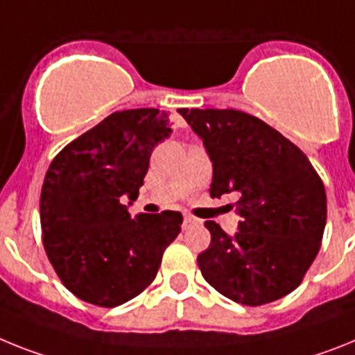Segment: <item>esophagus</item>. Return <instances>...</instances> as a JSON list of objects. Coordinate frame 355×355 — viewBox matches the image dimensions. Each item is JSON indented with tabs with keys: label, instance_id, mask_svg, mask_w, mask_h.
<instances>
[{
	"label": "esophagus",
	"instance_id": "34e87169",
	"mask_svg": "<svg viewBox=\"0 0 355 355\" xmlns=\"http://www.w3.org/2000/svg\"><path fill=\"white\" fill-rule=\"evenodd\" d=\"M198 223H200V220L195 218V216H189V214H187V216H184V229L196 227Z\"/></svg>",
	"mask_w": 355,
	"mask_h": 355
}]
</instances>
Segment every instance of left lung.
Wrapping results in <instances>:
<instances>
[{"instance_id": "obj_1", "label": "left lung", "mask_w": 355, "mask_h": 355, "mask_svg": "<svg viewBox=\"0 0 355 355\" xmlns=\"http://www.w3.org/2000/svg\"><path fill=\"white\" fill-rule=\"evenodd\" d=\"M213 162L211 196L236 193L234 236L205 222L211 245L198 254L205 282L229 300L265 305L302 284L321 247L327 195L296 144L238 110H178Z\"/></svg>"}]
</instances>
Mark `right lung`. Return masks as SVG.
Listing matches in <instances>:
<instances>
[{"label":"right lung","mask_w":355,"mask_h":355,"mask_svg":"<svg viewBox=\"0 0 355 355\" xmlns=\"http://www.w3.org/2000/svg\"><path fill=\"white\" fill-rule=\"evenodd\" d=\"M166 112H115L64 146L41 189V229L50 263L79 300L117 306L139 296L159 272L182 214L132 218L153 148L171 133Z\"/></svg>","instance_id":"right-lung-1"}]
</instances>
